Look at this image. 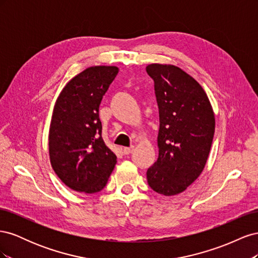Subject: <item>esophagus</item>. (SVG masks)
I'll return each mask as SVG.
<instances>
[{
    "label": "esophagus",
    "mask_w": 258,
    "mask_h": 258,
    "mask_svg": "<svg viewBox=\"0 0 258 258\" xmlns=\"http://www.w3.org/2000/svg\"><path fill=\"white\" fill-rule=\"evenodd\" d=\"M122 152H123L124 155H129V154H131L132 152H134V146H131V147H123V148H122Z\"/></svg>",
    "instance_id": "34e87169"
}]
</instances>
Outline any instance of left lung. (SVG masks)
Segmentation results:
<instances>
[{"label": "left lung", "instance_id": "1", "mask_svg": "<svg viewBox=\"0 0 258 258\" xmlns=\"http://www.w3.org/2000/svg\"><path fill=\"white\" fill-rule=\"evenodd\" d=\"M146 72L155 83L160 122L158 159L147 170V183L156 192L174 196L186 190L204 171L215 116L204 88L181 68L152 63Z\"/></svg>", "mask_w": 258, "mask_h": 258}]
</instances>
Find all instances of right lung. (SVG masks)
I'll return each mask as SVG.
<instances>
[{
    "label": "right lung",
    "instance_id": "1",
    "mask_svg": "<svg viewBox=\"0 0 258 258\" xmlns=\"http://www.w3.org/2000/svg\"><path fill=\"white\" fill-rule=\"evenodd\" d=\"M118 68L84 70L61 90L51 115L48 150L54 173L77 192L102 190L116 165V155L102 137L99 106Z\"/></svg>",
    "mask_w": 258,
    "mask_h": 258
}]
</instances>
